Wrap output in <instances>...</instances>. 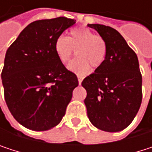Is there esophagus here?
Here are the masks:
<instances>
[{
    "label": "esophagus",
    "instance_id": "1",
    "mask_svg": "<svg viewBox=\"0 0 152 152\" xmlns=\"http://www.w3.org/2000/svg\"><path fill=\"white\" fill-rule=\"evenodd\" d=\"M77 78H78V83H79V84H81L82 83V81H83V76H77Z\"/></svg>",
    "mask_w": 152,
    "mask_h": 152
}]
</instances>
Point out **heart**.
Here are the masks:
<instances>
[{
	"label": "heart",
	"instance_id": "obj_1",
	"mask_svg": "<svg viewBox=\"0 0 152 152\" xmlns=\"http://www.w3.org/2000/svg\"><path fill=\"white\" fill-rule=\"evenodd\" d=\"M75 51L77 57L68 65V69L84 75L90 71L91 66L98 69L103 65L107 46L101 36L94 35L90 29L76 27L70 30L67 38L60 36L54 42V53L63 64L69 61Z\"/></svg>",
	"mask_w": 152,
	"mask_h": 152
}]
</instances>
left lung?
<instances>
[{"label":"left lung","mask_w":152,"mask_h":152,"mask_svg":"<svg viewBox=\"0 0 152 152\" xmlns=\"http://www.w3.org/2000/svg\"><path fill=\"white\" fill-rule=\"evenodd\" d=\"M88 27L106 40L107 53L103 65L82 82L87 91V115L97 129L119 132L132 122L142 103L138 59L115 29L96 23Z\"/></svg>","instance_id":"8db88e82"}]
</instances>
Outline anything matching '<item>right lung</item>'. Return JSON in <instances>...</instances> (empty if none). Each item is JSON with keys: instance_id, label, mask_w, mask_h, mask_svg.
<instances>
[{"instance_id": "add662e5", "label": "right lung", "mask_w": 152, "mask_h": 152, "mask_svg": "<svg viewBox=\"0 0 152 152\" xmlns=\"http://www.w3.org/2000/svg\"><path fill=\"white\" fill-rule=\"evenodd\" d=\"M67 17L38 20L27 25L6 52L1 72L6 104L23 127L45 131L65 115L78 85L54 53V42L76 23Z\"/></svg>"}]
</instances>
